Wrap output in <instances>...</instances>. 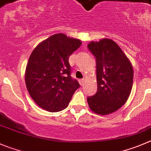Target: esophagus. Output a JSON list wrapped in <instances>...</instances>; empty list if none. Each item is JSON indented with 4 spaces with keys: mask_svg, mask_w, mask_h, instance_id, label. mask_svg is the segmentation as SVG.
I'll use <instances>...</instances> for the list:
<instances>
[{
    "mask_svg": "<svg viewBox=\"0 0 151 151\" xmlns=\"http://www.w3.org/2000/svg\"><path fill=\"white\" fill-rule=\"evenodd\" d=\"M78 82H79L80 85L82 86L83 84H84V79H79L78 80Z\"/></svg>",
    "mask_w": 151,
    "mask_h": 151,
    "instance_id": "obj_1",
    "label": "esophagus"
}]
</instances>
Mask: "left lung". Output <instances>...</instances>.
<instances>
[{
    "mask_svg": "<svg viewBox=\"0 0 151 151\" xmlns=\"http://www.w3.org/2000/svg\"><path fill=\"white\" fill-rule=\"evenodd\" d=\"M96 58L97 92L87 97L89 107L94 113H113L127 101L133 87L131 63L118 44L111 39L91 41L87 46Z\"/></svg>",
    "mask_w": 151,
    "mask_h": 151,
    "instance_id": "left-lung-1",
    "label": "left lung"
}]
</instances>
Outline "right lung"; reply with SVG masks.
Instances as JSON below:
<instances>
[{
    "label": "right lung",
    "instance_id": "1",
    "mask_svg": "<svg viewBox=\"0 0 151 151\" xmlns=\"http://www.w3.org/2000/svg\"><path fill=\"white\" fill-rule=\"evenodd\" d=\"M81 44L80 40L58 33L40 43L32 51L26 68L25 82L30 96L41 108L55 113L68 106L80 87L70 76L69 57Z\"/></svg>",
    "mask_w": 151,
    "mask_h": 151
}]
</instances>
